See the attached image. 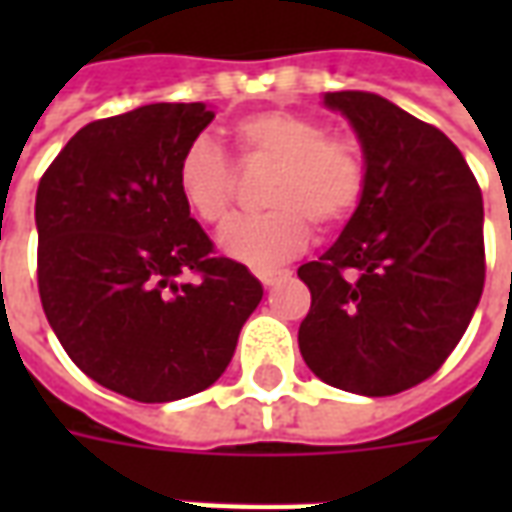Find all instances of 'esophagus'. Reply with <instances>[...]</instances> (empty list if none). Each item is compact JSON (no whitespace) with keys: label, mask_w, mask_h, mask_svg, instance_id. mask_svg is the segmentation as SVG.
I'll return each mask as SVG.
<instances>
[{"label":"esophagus","mask_w":512,"mask_h":512,"mask_svg":"<svg viewBox=\"0 0 512 512\" xmlns=\"http://www.w3.org/2000/svg\"><path fill=\"white\" fill-rule=\"evenodd\" d=\"M290 271H257V279L266 285V288H274L277 282H282V279H288Z\"/></svg>","instance_id":"obj_1"}]
</instances>
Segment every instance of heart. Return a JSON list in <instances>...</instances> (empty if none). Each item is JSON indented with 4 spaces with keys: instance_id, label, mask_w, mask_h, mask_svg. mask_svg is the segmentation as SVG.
<instances>
[{
    "instance_id": "obj_1",
    "label": "heart",
    "mask_w": 512,
    "mask_h": 512,
    "mask_svg": "<svg viewBox=\"0 0 512 512\" xmlns=\"http://www.w3.org/2000/svg\"><path fill=\"white\" fill-rule=\"evenodd\" d=\"M241 169L271 164L260 213L235 216L219 233V246L252 268H271L299 255L310 241V222L321 230L343 227L365 200L367 158L362 145L329 134L318 117L263 109L230 128ZM175 186L183 205L202 224H222L238 194V169L208 139L191 142L178 158Z\"/></svg>"
}]
</instances>
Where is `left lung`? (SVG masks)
Segmentation results:
<instances>
[{
  "mask_svg": "<svg viewBox=\"0 0 512 512\" xmlns=\"http://www.w3.org/2000/svg\"><path fill=\"white\" fill-rule=\"evenodd\" d=\"M362 139L367 194L329 252L299 268V348L315 376L367 397L439 370L485 285L483 194L439 128L381 95L326 93Z\"/></svg>",
  "mask_w": 512,
  "mask_h": 512,
  "instance_id": "left-lung-1",
  "label": "left lung"
}]
</instances>
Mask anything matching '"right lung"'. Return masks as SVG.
<instances>
[{"label": "right lung", "mask_w": 512, "mask_h": 512, "mask_svg": "<svg viewBox=\"0 0 512 512\" xmlns=\"http://www.w3.org/2000/svg\"><path fill=\"white\" fill-rule=\"evenodd\" d=\"M205 104H147L62 147L35 197L43 312L76 367L117 395L169 403L222 376L263 299L246 266L213 255L175 186Z\"/></svg>", "instance_id": "add662e5"}]
</instances>
